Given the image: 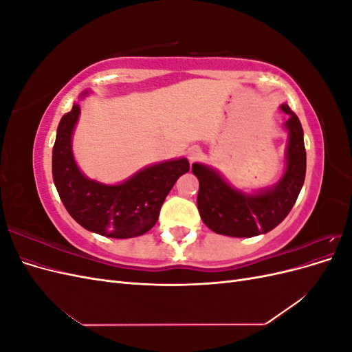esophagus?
I'll list each match as a JSON object with an SVG mask.
<instances>
[{
	"label": "esophagus",
	"instance_id": "34e87169",
	"mask_svg": "<svg viewBox=\"0 0 352 352\" xmlns=\"http://www.w3.org/2000/svg\"><path fill=\"white\" fill-rule=\"evenodd\" d=\"M199 155H201V148L198 145H192L188 150V158H189L190 163H194Z\"/></svg>",
	"mask_w": 352,
	"mask_h": 352
}]
</instances>
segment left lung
I'll return each mask as SVG.
<instances>
[{
	"label": "left lung",
	"mask_w": 352,
	"mask_h": 352,
	"mask_svg": "<svg viewBox=\"0 0 352 352\" xmlns=\"http://www.w3.org/2000/svg\"><path fill=\"white\" fill-rule=\"evenodd\" d=\"M287 120L286 166L280 180L272 188L243 192L233 188L214 167L194 163L192 173L199 180L197 206L202 221L219 235L251 238L267 233L289 214L305 179V146L300 119L282 104Z\"/></svg>",
	"instance_id": "1"
}]
</instances>
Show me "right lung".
<instances>
[{
	"mask_svg": "<svg viewBox=\"0 0 352 352\" xmlns=\"http://www.w3.org/2000/svg\"><path fill=\"white\" fill-rule=\"evenodd\" d=\"M88 95L83 91L80 97ZM80 105L61 117L52 148V179L69 214L82 228L107 238H135L150 230L176 180L189 172L185 157L146 166L117 185L85 176L73 155L72 140Z\"/></svg>",
	"mask_w": 352,
	"mask_h": 352,
	"instance_id": "add662e5",
	"label": "right lung"
}]
</instances>
